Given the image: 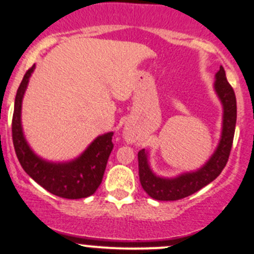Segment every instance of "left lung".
Segmentation results:
<instances>
[{
	"instance_id": "8db88e82",
	"label": "left lung",
	"mask_w": 254,
	"mask_h": 254,
	"mask_svg": "<svg viewBox=\"0 0 254 254\" xmlns=\"http://www.w3.org/2000/svg\"><path fill=\"white\" fill-rule=\"evenodd\" d=\"M214 89L222 104V130L216 150L211 157L199 170L166 178L156 176L148 163V153L142 148L137 153L139 158V177L143 190L156 200L172 201L179 200L200 190L203 187L211 183L219 177L229 161L230 151L234 141L235 127H236L237 107L236 96L227 82L226 73L222 66L215 75Z\"/></svg>"
}]
</instances>
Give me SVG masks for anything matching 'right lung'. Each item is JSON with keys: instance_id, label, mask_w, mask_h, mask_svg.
I'll return each instance as SVG.
<instances>
[{"instance_id": "1", "label": "right lung", "mask_w": 254, "mask_h": 254, "mask_svg": "<svg viewBox=\"0 0 254 254\" xmlns=\"http://www.w3.org/2000/svg\"><path fill=\"white\" fill-rule=\"evenodd\" d=\"M33 65L25 72L14 101L12 137L20 166L30 178L54 195L65 199H81L92 195L103 179L107 162L113 150V132L99 135L77 158L67 162H51L39 157L30 148L22 127V102Z\"/></svg>"}]
</instances>
